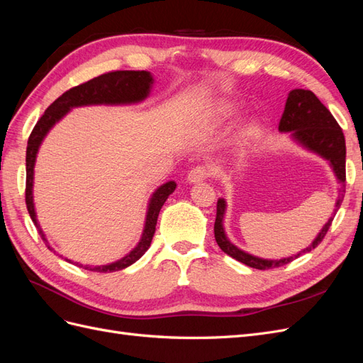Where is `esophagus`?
<instances>
[{
    "instance_id": "esophagus-1",
    "label": "esophagus",
    "mask_w": 363,
    "mask_h": 363,
    "mask_svg": "<svg viewBox=\"0 0 363 363\" xmlns=\"http://www.w3.org/2000/svg\"><path fill=\"white\" fill-rule=\"evenodd\" d=\"M208 177V171L203 164H199V167H195L189 171L188 174V182L189 183H200L204 182Z\"/></svg>"
}]
</instances>
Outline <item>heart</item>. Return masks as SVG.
I'll return each mask as SVG.
<instances>
[{
	"label": "heart",
	"instance_id": "b5f03b06",
	"mask_svg": "<svg viewBox=\"0 0 363 363\" xmlns=\"http://www.w3.org/2000/svg\"><path fill=\"white\" fill-rule=\"evenodd\" d=\"M215 115L218 119H228L236 115V107L233 104L230 103H219V106L216 107L215 111ZM257 125L256 124H248L244 127L242 130V135L244 138H248V139H252L257 136Z\"/></svg>",
	"mask_w": 363,
	"mask_h": 363
}]
</instances>
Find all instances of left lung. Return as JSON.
<instances>
[{
	"label": "left lung",
	"instance_id": "obj_1",
	"mask_svg": "<svg viewBox=\"0 0 363 363\" xmlns=\"http://www.w3.org/2000/svg\"><path fill=\"white\" fill-rule=\"evenodd\" d=\"M279 130L283 133H291V138L309 150L315 155L321 156L325 159L336 175V179L340 183L339 196L335 204L333 216L340 207V203L344 200L345 192V138L342 133V128L339 127L336 119L330 113V111L318 100V96L312 91L306 89H294L289 92L286 106H284V112L281 115ZM225 200L219 199L216 203V219H215V239L216 244L219 245L225 255L232 256L238 262L244 263L247 267L256 268V269H271L286 265V263L300 257L303 252H309L313 248L321 244V240L327 235L328 228L332 225L333 216L328 219L321 228V232L318 233L313 242L304 248L303 251L296 252L289 257L284 259H262L257 256L248 255V252L242 251L230 242L225 232H224V215H225Z\"/></svg>",
	"mask_w": 363,
	"mask_h": 363
}]
</instances>
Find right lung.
Instances as JSON below:
<instances>
[{
    "label": "right lung",
    "instance_id": "obj_1",
    "mask_svg": "<svg viewBox=\"0 0 363 363\" xmlns=\"http://www.w3.org/2000/svg\"><path fill=\"white\" fill-rule=\"evenodd\" d=\"M152 75L148 71H113L107 72L103 75H98L95 79L86 82L83 84H79L72 87V89L67 91L63 95H60L56 101H54L47 111L40 116V119L36 123L35 128H33L31 135L28 138L27 145V156H26V169H27V182H26V204L27 211L30 213L31 221L35 223L40 238L43 239L45 245L52 250L48 244V240L43 235L42 228L38 223L35 203H33V179H35V163L39 147L42 140L45 139L48 131L54 127V124L67 115L72 107L80 106H94V104H133L144 101L150 95L151 86H152ZM175 182H168L162 184L160 188L155 191L151 195L148 208H147V218L144 225V233L139 240V244L131 250L125 257L121 260H116L108 265L101 267H89L77 263V267H80L87 271H96V272H113L124 269L130 267L131 263L139 260L145 255V251L150 248L152 236L156 232L157 216L162 206L168 200V196L175 191ZM62 257V256H60ZM67 262H71L69 259H65ZM72 263V262H71Z\"/></svg>",
    "mask_w": 363,
    "mask_h": 363
}]
</instances>
